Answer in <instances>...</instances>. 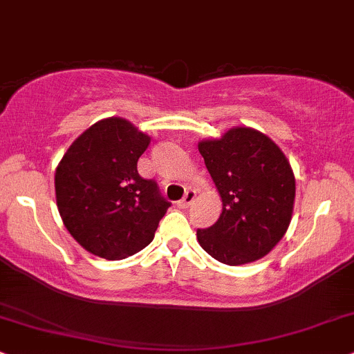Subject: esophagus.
Listing matches in <instances>:
<instances>
[{"instance_id":"obj_1","label":"esophagus","mask_w":354,"mask_h":354,"mask_svg":"<svg viewBox=\"0 0 354 354\" xmlns=\"http://www.w3.org/2000/svg\"><path fill=\"white\" fill-rule=\"evenodd\" d=\"M195 197H197L195 190H189L184 195V198H182L180 202H178V207H180V208H189L190 205H192V202H194V200H195Z\"/></svg>"}]
</instances>
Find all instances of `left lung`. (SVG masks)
Instances as JSON below:
<instances>
[{"label":"left lung","mask_w":354,"mask_h":354,"mask_svg":"<svg viewBox=\"0 0 354 354\" xmlns=\"http://www.w3.org/2000/svg\"><path fill=\"white\" fill-rule=\"evenodd\" d=\"M198 151L223 202L216 223L197 230L200 246L228 266L261 259L290 225L295 177L289 160L272 139L246 126L200 141Z\"/></svg>","instance_id":"8db88e82"}]
</instances>
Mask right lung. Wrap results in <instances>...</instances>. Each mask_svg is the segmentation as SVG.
Returning <instances> with one entry per match:
<instances>
[{"instance_id": "obj_1", "label": "right lung", "mask_w": 354, "mask_h": 354, "mask_svg": "<svg viewBox=\"0 0 354 354\" xmlns=\"http://www.w3.org/2000/svg\"><path fill=\"white\" fill-rule=\"evenodd\" d=\"M151 138L124 118L91 124L55 169L57 208L65 228L91 254L118 261L154 239L170 203L138 174Z\"/></svg>"}]
</instances>
